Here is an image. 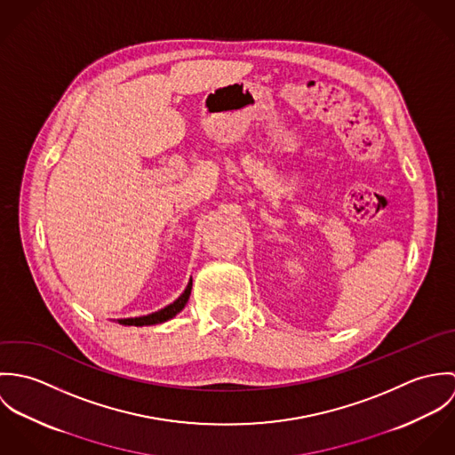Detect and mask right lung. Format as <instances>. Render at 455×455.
Wrapping results in <instances>:
<instances>
[{
	"instance_id": "1",
	"label": "right lung",
	"mask_w": 455,
	"mask_h": 455,
	"mask_svg": "<svg viewBox=\"0 0 455 455\" xmlns=\"http://www.w3.org/2000/svg\"><path fill=\"white\" fill-rule=\"evenodd\" d=\"M191 289H193V280L188 283V287H186V291L182 292V296H180L177 301H173L172 305H168L166 308H163V310H159V312H156V314H150V315H143V317L121 319V321H119V324L152 325L166 323V321L173 319V317H175V315H177V314L186 307V303L189 301V296H191Z\"/></svg>"
}]
</instances>
